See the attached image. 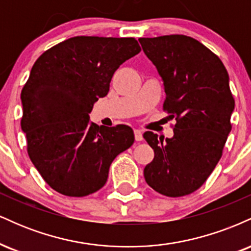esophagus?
Returning a JSON list of instances; mask_svg holds the SVG:
<instances>
[{"label":"esophagus","instance_id":"34e87169","mask_svg":"<svg viewBox=\"0 0 251 251\" xmlns=\"http://www.w3.org/2000/svg\"><path fill=\"white\" fill-rule=\"evenodd\" d=\"M134 139L135 142H142L143 140V132L140 129H134Z\"/></svg>","mask_w":251,"mask_h":251}]
</instances>
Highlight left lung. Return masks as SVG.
I'll return each instance as SVG.
<instances>
[{"instance_id":"left-lung-1","label":"left lung","mask_w":251,"mask_h":251,"mask_svg":"<svg viewBox=\"0 0 251 251\" xmlns=\"http://www.w3.org/2000/svg\"><path fill=\"white\" fill-rule=\"evenodd\" d=\"M139 42L163 77V109L176 118L171 139L144 133L154 151L144 177L160 195H190L214 171L231 131L235 99L229 75L220 57L194 37L172 34Z\"/></svg>"}]
</instances>
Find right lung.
Here are the masks:
<instances>
[{
    "instance_id": "add662e5",
    "label": "right lung",
    "mask_w": 251,
    "mask_h": 251,
    "mask_svg": "<svg viewBox=\"0 0 251 251\" xmlns=\"http://www.w3.org/2000/svg\"><path fill=\"white\" fill-rule=\"evenodd\" d=\"M140 50L134 37L75 36L34 63L21 92V127L31 163L59 194L101 189L114 158L133 144L131 127H99L88 114L107 96L114 72Z\"/></svg>"
}]
</instances>
